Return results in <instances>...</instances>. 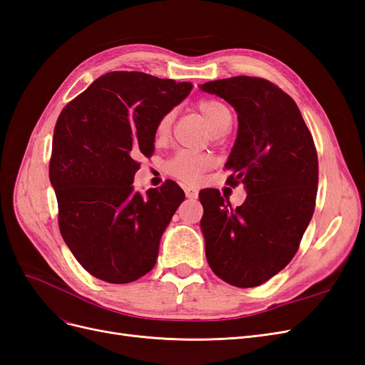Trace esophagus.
<instances>
[{"label": "esophagus", "mask_w": 365, "mask_h": 365, "mask_svg": "<svg viewBox=\"0 0 365 365\" xmlns=\"http://www.w3.org/2000/svg\"><path fill=\"white\" fill-rule=\"evenodd\" d=\"M184 192H185V196L189 197V200H196V197H197V190L195 189V187L187 185V187H184Z\"/></svg>", "instance_id": "34e87169"}]
</instances>
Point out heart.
<instances>
[{
    "label": "heart",
    "mask_w": 365,
    "mask_h": 365,
    "mask_svg": "<svg viewBox=\"0 0 365 365\" xmlns=\"http://www.w3.org/2000/svg\"><path fill=\"white\" fill-rule=\"evenodd\" d=\"M196 106L205 117L208 128L215 134H220V132H225L230 128L233 115H231L230 108L224 102L217 101V98H202V101L196 103ZM175 115V109H169L157 120L153 134H155V141L158 145H163V143L169 140ZM212 165L213 158L210 155L182 149L168 160L165 170H168L169 175L175 176L176 180H181L184 182H196Z\"/></svg>",
    "instance_id": "heart-1"
}]
</instances>
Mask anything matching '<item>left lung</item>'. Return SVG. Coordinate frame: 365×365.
Masks as SVG:
<instances>
[{"label":"left lung","instance_id":"8db88e82","mask_svg":"<svg viewBox=\"0 0 365 365\" xmlns=\"http://www.w3.org/2000/svg\"><path fill=\"white\" fill-rule=\"evenodd\" d=\"M201 90L236 109L227 184L247 189L236 208L216 189L200 192L207 262L224 282L254 288L280 272L300 247L315 210L317 149L297 103L275 83L236 76Z\"/></svg>","mask_w":365,"mask_h":365}]
</instances>
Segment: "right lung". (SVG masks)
Here are the masks:
<instances>
[{
  "instance_id": "right-lung-1",
  "label": "right lung",
  "mask_w": 365,
  "mask_h": 365,
  "mask_svg": "<svg viewBox=\"0 0 365 365\" xmlns=\"http://www.w3.org/2000/svg\"><path fill=\"white\" fill-rule=\"evenodd\" d=\"M192 83L140 71L98 77L62 109L54 126L50 181L61 235L96 279L130 283L157 263L160 239L184 192L172 180L134 192L138 157H150L157 120Z\"/></svg>"
}]
</instances>
